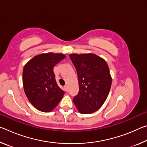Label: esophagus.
<instances>
[{
    "label": "esophagus",
    "mask_w": 147,
    "mask_h": 147,
    "mask_svg": "<svg viewBox=\"0 0 147 147\" xmlns=\"http://www.w3.org/2000/svg\"><path fill=\"white\" fill-rule=\"evenodd\" d=\"M64 88H65V89L66 91H68V86H65Z\"/></svg>",
    "instance_id": "esophagus-1"
}]
</instances>
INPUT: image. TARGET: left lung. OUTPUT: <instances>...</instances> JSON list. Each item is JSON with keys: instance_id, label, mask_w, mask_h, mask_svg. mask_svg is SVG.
<instances>
[{"instance_id": "1", "label": "left lung", "mask_w": 147, "mask_h": 147, "mask_svg": "<svg viewBox=\"0 0 147 147\" xmlns=\"http://www.w3.org/2000/svg\"><path fill=\"white\" fill-rule=\"evenodd\" d=\"M79 84L78 94L73 102L80 113L89 114L103 105L110 90L111 78L109 67L103 58L94 54H71Z\"/></svg>"}]
</instances>
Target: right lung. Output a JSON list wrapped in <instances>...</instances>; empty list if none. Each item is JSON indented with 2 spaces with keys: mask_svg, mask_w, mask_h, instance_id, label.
<instances>
[{
  "mask_svg": "<svg viewBox=\"0 0 147 147\" xmlns=\"http://www.w3.org/2000/svg\"><path fill=\"white\" fill-rule=\"evenodd\" d=\"M66 56L53 53L37 55L23 68V84L26 95L37 109L50 112L63 98L64 91L56 83L53 69Z\"/></svg>",
  "mask_w": 147,
  "mask_h": 147,
  "instance_id": "add662e5",
  "label": "right lung"
}]
</instances>
